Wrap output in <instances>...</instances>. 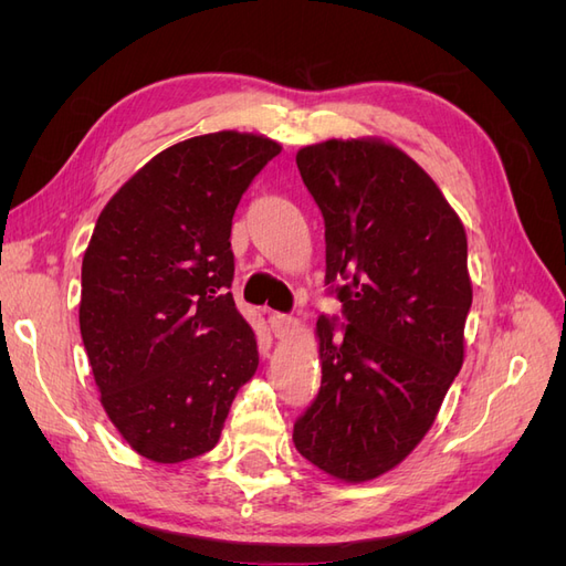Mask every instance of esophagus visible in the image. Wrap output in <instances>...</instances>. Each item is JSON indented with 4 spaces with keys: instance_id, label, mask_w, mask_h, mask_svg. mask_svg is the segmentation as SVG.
<instances>
[{
    "instance_id": "esophagus-1",
    "label": "esophagus",
    "mask_w": 566,
    "mask_h": 566,
    "mask_svg": "<svg viewBox=\"0 0 566 566\" xmlns=\"http://www.w3.org/2000/svg\"><path fill=\"white\" fill-rule=\"evenodd\" d=\"M271 331L276 337H287L290 333L295 331V318L287 316V314H271Z\"/></svg>"
}]
</instances>
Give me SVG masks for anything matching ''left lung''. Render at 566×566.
<instances>
[{"instance_id":"obj_1","label":"left lung","mask_w":566,"mask_h":566,"mask_svg":"<svg viewBox=\"0 0 566 566\" xmlns=\"http://www.w3.org/2000/svg\"><path fill=\"white\" fill-rule=\"evenodd\" d=\"M325 221V283L345 335L316 321L321 391L295 422L297 451L364 484L406 460L437 420L465 361L472 304L468 235L434 179L378 136L297 150Z\"/></svg>"}]
</instances>
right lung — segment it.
Masks as SVG:
<instances>
[{
	"label": "right lung",
	"instance_id": "obj_1",
	"mask_svg": "<svg viewBox=\"0 0 566 566\" xmlns=\"http://www.w3.org/2000/svg\"><path fill=\"white\" fill-rule=\"evenodd\" d=\"M279 153L264 134L193 136L150 158L96 219L82 260V342L106 416L153 462L212 451L260 366L229 293V238L245 188Z\"/></svg>",
	"mask_w": 566,
	"mask_h": 566
}]
</instances>
